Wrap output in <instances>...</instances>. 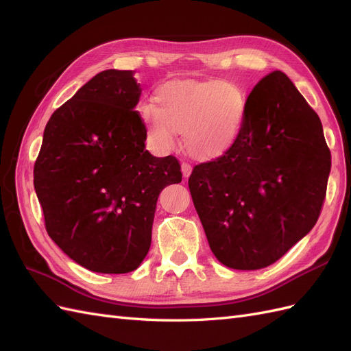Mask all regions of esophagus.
<instances>
[{
  "mask_svg": "<svg viewBox=\"0 0 351 351\" xmlns=\"http://www.w3.org/2000/svg\"><path fill=\"white\" fill-rule=\"evenodd\" d=\"M182 173H183V177L187 178L190 174H192V165L187 164V162H183L182 164Z\"/></svg>",
  "mask_w": 351,
  "mask_h": 351,
  "instance_id": "esophagus-1",
  "label": "esophagus"
}]
</instances>
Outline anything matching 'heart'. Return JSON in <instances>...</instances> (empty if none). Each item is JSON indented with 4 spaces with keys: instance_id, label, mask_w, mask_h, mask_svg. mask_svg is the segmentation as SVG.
Returning a JSON list of instances; mask_svg holds the SVG:
<instances>
[{
    "instance_id": "heart-1",
    "label": "heart",
    "mask_w": 351,
    "mask_h": 351,
    "mask_svg": "<svg viewBox=\"0 0 351 351\" xmlns=\"http://www.w3.org/2000/svg\"><path fill=\"white\" fill-rule=\"evenodd\" d=\"M154 102L139 107L151 142L171 151L182 133L187 154L202 161L230 151L246 115V97L227 80H169L155 90Z\"/></svg>"
}]
</instances>
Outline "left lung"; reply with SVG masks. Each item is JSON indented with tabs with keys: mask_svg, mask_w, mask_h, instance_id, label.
<instances>
[{
	"mask_svg": "<svg viewBox=\"0 0 351 351\" xmlns=\"http://www.w3.org/2000/svg\"><path fill=\"white\" fill-rule=\"evenodd\" d=\"M329 171L319 117L282 71L269 73L246 99L236 143L189 178L215 258L241 271L277 262L316 224Z\"/></svg>",
	"mask_w": 351,
	"mask_h": 351,
	"instance_id": "8db88e82",
	"label": "left lung"
}]
</instances>
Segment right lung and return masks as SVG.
<instances>
[{"label":"right lung","mask_w":351,"mask_h":351,"mask_svg":"<svg viewBox=\"0 0 351 351\" xmlns=\"http://www.w3.org/2000/svg\"><path fill=\"white\" fill-rule=\"evenodd\" d=\"M132 70H105L51 115L34 168L48 236L93 272L134 271L149 252L156 200L178 159L145 149Z\"/></svg>","instance_id":"right-lung-1"}]
</instances>
